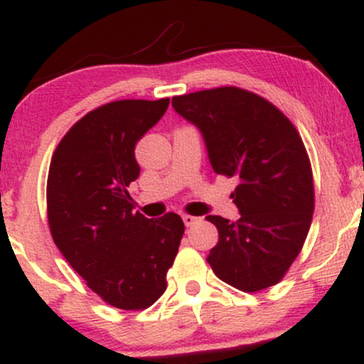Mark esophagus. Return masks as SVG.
I'll list each match as a JSON object with an SVG mask.
<instances>
[{
    "mask_svg": "<svg viewBox=\"0 0 364 364\" xmlns=\"http://www.w3.org/2000/svg\"><path fill=\"white\" fill-rule=\"evenodd\" d=\"M200 220V217H195V215H183V223H185L186 228H191V225H195L196 223Z\"/></svg>",
    "mask_w": 364,
    "mask_h": 364,
    "instance_id": "34e87169",
    "label": "esophagus"
}]
</instances>
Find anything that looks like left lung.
Instances as JSON below:
<instances>
[{"mask_svg":"<svg viewBox=\"0 0 364 364\" xmlns=\"http://www.w3.org/2000/svg\"><path fill=\"white\" fill-rule=\"evenodd\" d=\"M202 132L212 168L236 178L241 217L208 215L219 243L207 262L220 281L245 292L281 282L301 252L315 210L311 162L298 129L255 92L217 87L173 97Z\"/></svg>","mask_w":364,"mask_h":364,"instance_id":"8db88e82","label":"left lung"}]
</instances>
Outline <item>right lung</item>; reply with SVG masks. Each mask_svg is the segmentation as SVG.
<instances>
[{
  "mask_svg": "<svg viewBox=\"0 0 364 364\" xmlns=\"http://www.w3.org/2000/svg\"><path fill=\"white\" fill-rule=\"evenodd\" d=\"M169 99H124L87 112L54 150L48 174V224L66 262L104 303L139 311L164 294L185 224L168 212H133L129 183L140 174L135 145Z\"/></svg>",
  "mask_w": 364,
  "mask_h": 364,
  "instance_id": "add662e5",
  "label": "right lung"
}]
</instances>
